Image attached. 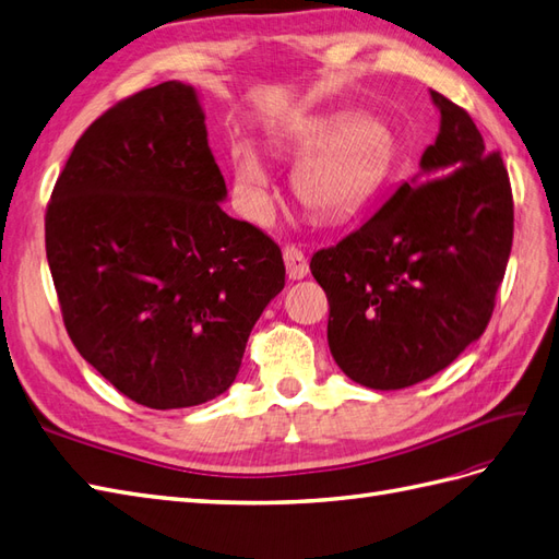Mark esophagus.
Here are the masks:
<instances>
[{
	"label": "esophagus",
	"instance_id": "esophagus-1",
	"mask_svg": "<svg viewBox=\"0 0 559 559\" xmlns=\"http://www.w3.org/2000/svg\"><path fill=\"white\" fill-rule=\"evenodd\" d=\"M283 262H285V271H288V278L299 281L309 274V264L305 252L295 248V246H285L283 248Z\"/></svg>",
	"mask_w": 559,
	"mask_h": 559
}]
</instances>
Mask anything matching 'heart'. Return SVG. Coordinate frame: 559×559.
<instances>
[{
  "label": "heart",
  "mask_w": 559,
  "mask_h": 559,
  "mask_svg": "<svg viewBox=\"0 0 559 559\" xmlns=\"http://www.w3.org/2000/svg\"><path fill=\"white\" fill-rule=\"evenodd\" d=\"M281 148L305 153L293 175L299 203L328 222H347L373 200L394 167V139L378 120L347 112L295 124L276 136ZM234 183L252 219L269 212V169L252 146L234 153Z\"/></svg>",
  "instance_id": "1"
}]
</instances>
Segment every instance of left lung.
<instances>
[{
    "label": "left lung",
    "instance_id": "left-lung-1",
    "mask_svg": "<svg viewBox=\"0 0 559 559\" xmlns=\"http://www.w3.org/2000/svg\"><path fill=\"white\" fill-rule=\"evenodd\" d=\"M439 134L418 175L337 246L311 257L331 305L328 347L370 390H404L479 340L512 248L503 157L486 155L467 112L439 92Z\"/></svg>",
    "mask_w": 559,
    "mask_h": 559
}]
</instances>
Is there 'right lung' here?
Instances as JSON below:
<instances>
[{
  "instance_id": "right-lung-1",
  "label": "right lung",
  "mask_w": 559,
  "mask_h": 559,
  "mask_svg": "<svg viewBox=\"0 0 559 559\" xmlns=\"http://www.w3.org/2000/svg\"><path fill=\"white\" fill-rule=\"evenodd\" d=\"M226 183L191 84L169 80L80 136L47 207V260L82 359L169 411L231 388L285 285L281 248L222 210Z\"/></svg>"
}]
</instances>
